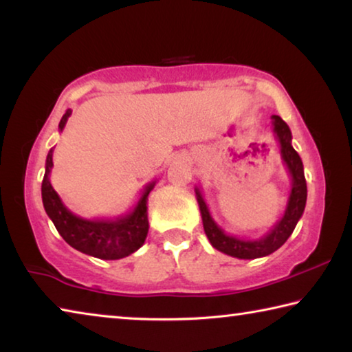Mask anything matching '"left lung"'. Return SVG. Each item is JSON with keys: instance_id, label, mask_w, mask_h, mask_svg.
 <instances>
[{"instance_id": "8db88e82", "label": "left lung", "mask_w": 352, "mask_h": 352, "mask_svg": "<svg viewBox=\"0 0 352 352\" xmlns=\"http://www.w3.org/2000/svg\"><path fill=\"white\" fill-rule=\"evenodd\" d=\"M272 129L276 141L279 142V147H281V158L292 178V188L283 217L278 220L276 225L265 236H262L261 239H242V237L226 234L216 223V220L212 219L210 208H208L200 189L195 188V197H197L199 201L201 222H204L205 234L210 239L211 245L219 250V252L233 256V258L237 259L264 258V256H269L273 252H276L279 247L284 245V242L289 239L290 234L294 233L298 220L301 219L306 208L307 186L305 178V168H302L300 155L292 147L290 129L276 115L272 116Z\"/></svg>"}]
</instances>
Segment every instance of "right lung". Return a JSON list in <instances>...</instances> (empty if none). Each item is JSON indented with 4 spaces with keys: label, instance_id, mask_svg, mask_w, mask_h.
Returning <instances> with one entry per match:
<instances>
[{
    "label": "right lung",
    "instance_id": "add662e5",
    "mask_svg": "<svg viewBox=\"0 0 352 352\" xmlns=\"http://www.w3.org/2000/svg\"><path fill=\"white\" fill-rule=\"evenodd\" d=\"M69 116L71 110L68 109L58 122L60 132ZM52 152L54 147L47 152L46 157L45 177L41 182V200L47 217L52 220L65 242L82 253L104 261L122 259L141 248L148 231L147 199L157 182L146 184L138 204L126 216L116 219H83L71 212L52 188L50 180L51 169L54 166Z\"/></svg>",
    "mask_w": 352,
    "mask_h": 352
}]
</instances>
